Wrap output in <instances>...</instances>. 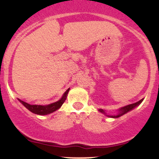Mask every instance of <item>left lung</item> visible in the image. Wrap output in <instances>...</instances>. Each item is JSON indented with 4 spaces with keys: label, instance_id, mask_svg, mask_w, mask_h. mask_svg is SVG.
<instances>
[{
    "label": "left lung",
    "instance_id": "8db88e82",
    "mask_svg": "<svg viewBox=\"0 0 159 159\" xmlns=\"http://www.w3.org/2000/svg\"><path fill=\"white\" fill-rule=\"evenodd\" d=\"M143 99H140V101L137 102H135V103L131 104V105H126V106L121 107V108L120 109V111H119L120 112L118 113V114H117V115H115V116H109V115H106V116H110V117H113V118H117V117H120V116H121L122 115H123V114H126L127 112H129V111H130L131 110H132L133 108H134V107H135L136 106H138V105H140V104L142 102V101H143ZM98 111H99L100 112L103 113V114H105V112L102 110V109H99V110H98Z\"/></svg>",
    "mask_w": 159,
    "mask_h": 159
}]
</instances>
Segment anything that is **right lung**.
I'll return each mask as SVG.
<instances>
[{"mask_svg":"<svg viewBox=\"0 0 159 159\" xmlns=\"http://www.w3.org/2000/svg\"><path fill=\"white\" fill-rule=\"evenodd\" d=\"M69 90V89H68V90L66 91L65 93L63 94V97H62L59 101L56 102L52 103L48 105H30V104L22 101V100L21 99H19V100L24 106L27 107L29 111H31V112L34 113V114H39V115H47V114H51V113L54 112V111H57V109H59L60 107L62 106V105H63V102L66 101V96H67V94H68Z\"/></svg>","mask_w":159,"mask_h":159,"instance_id":"1","label":"right lung"}]
</instances>
